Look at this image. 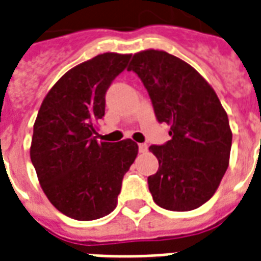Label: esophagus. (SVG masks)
I'll list each match as a JSON object with an SVG mask.
<instances>
[{
    "label": "esophagus",
    "instance_id": "1",
    "mask_svg": "<svg viewBox=\"0 0 261 261\" xmlns=\"http://www.w3.org/2000/svg\"><path fill=\"white\" fill-rule=\"evenodd\" d=\"M147 149H148V145L147 144H144V143L139 144V151H140V152H147Z\"/></svg>",
    "mask_w": 261,
    "mask_h": 261
}]
</instances>
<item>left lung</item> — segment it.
<instances>
[{
    "label": "left lung",
    "instance_id": "1",
    "mask_svg": "<svg viewBox=\"0 0 261 261\" xmlns=\"http://www.w3.org/2000/svg\"><path fill=\"white\" fill-rule=\"evenodd\" d=\"M128 70L140 77L158 122L170 125V140L151 145L159 169L148 189L159 207L191 211L219 187L231 149V130L219 98L197 70L159 50L133 56Z\"/></svg>",
    "mask_w": 261,
    "mask_h": 261
}]
</instances>
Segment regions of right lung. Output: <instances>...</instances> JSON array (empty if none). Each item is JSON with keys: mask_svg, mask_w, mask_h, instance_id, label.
<instances>
[{"mask_svg": "<svg viewBox=\"0 0 261 261\" xmlns=\"http://www.w3.org/2000/svg\"><path fill=\"white\" fill-rule=\"evenodd\" d=\"M130 54H99L66 72L42 102L32 135L31 162L40 187L60 213L94 221L117 207L122 178L139 147L96 140L106 92Z\"/></svg>", "mask_w": 261, "mask_h": 261, "instance_id": "obj_1", "label": "right lung"}]
</instances>
